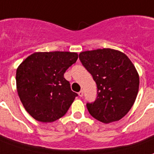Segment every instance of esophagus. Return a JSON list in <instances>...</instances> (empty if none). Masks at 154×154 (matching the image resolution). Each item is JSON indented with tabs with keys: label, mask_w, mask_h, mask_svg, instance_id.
I'll use <instances>...</instances> for the list:
<instances>
[{
	"label": "esophagus",
	"mask_w": 154,
	"mask_h": 154,
	"mask_svg": "<svg viewBox=\"0 0 154 154\" xmlns=\"http://www.w3.org/2000/svg\"><path fill=\"white\" fill-rule=\"evenodd\" d=\"M78 94H79V96H80V97H82V96H83V91H81L78 92Z\"/></svg>",
	"instance_id": "1"
}]
</instances>
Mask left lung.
Segmentation results:
<instances>
[{"label": "left lung", "mask_w": 154, "mask_h": 154, "mask_svg": "<svg viewBox=\"0 0 154 154\" xmlns=\"http://www.w3.org/2000/svg\"><path fill=\"white\" fill-rule=\"evenodd\" d=\"M79 60L97 86V97L86 103L90 114L103 123L120 120L135 103L139 75L126 54L112 49L82 52Z\"/></svg>", "instance_id": "1"}]
</instances>
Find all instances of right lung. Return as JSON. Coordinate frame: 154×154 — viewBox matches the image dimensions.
Masks as SVG:
<instances>
[{
  "mask_svg": "<svg viewBox=\"0 0 154 154\" xmlns=\"http://www.w3.org/2000/svg\"><path fill=\"white\" fill-rule=\"evenodd\" d=\"M77 58V53L72 52H37L17 68L18 94L34 119L51 122L68 112L77 94L72 91L63 74Z\"/></svg>",
  "mask_w": 154,
  "mask_h": 154,
  "instance_id": "right-lung-1",
  "label": "right lung"
}]
</instances>
